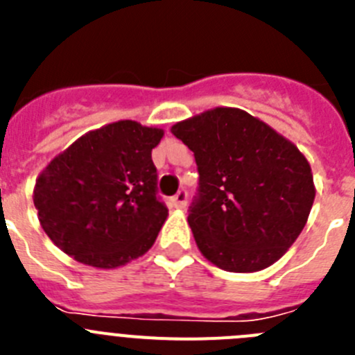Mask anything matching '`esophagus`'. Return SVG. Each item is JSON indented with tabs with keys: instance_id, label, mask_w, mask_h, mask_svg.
<instances>
[{
	"instance_id": "34e87169",
	"label": "esophagus",
	"mask_w": 355,
	"mask_h": 355,
	"mask_svg": "<svg viewBox=\"0 0 355 355\" xmlns=\"http://www.w3.org/2000/svg\"><path fill=\"white\" fill-rule=\"evenodd\" d=\"M187 199H188L187 190H180V192L175 193V196L171 199V206L172 208H184V206H187Z\"/></svg>"
}]
</instances>
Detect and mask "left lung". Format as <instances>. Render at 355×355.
<instances>
[{"label":"left lung","instance_id":"8db88e82","mask_svg":"<svg viewBox=\"0 0 355 355\" xmlns=\"http://www.w3.org/2000/svg\"><path fill=\"white\" fill-rule=\"evenodd\" d=\"M171 131L196 156L199 188L188 224L202 256L227 272H258L277 261L315 200L306 156L238 108L208 110Z\"/></svg>","mask_w":355,"mask_h":355}]
</instances>
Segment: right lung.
Listing matches in <instances>:
<instances>
[{
	"instance_id": "1",
	"label": "right lung",
	"mask_w": 355,
	"mask_h": 355,
	"mask_svg": "<svg viewBox=\"0 0 355 355\" xmlns=\"http://www.w3.org/2000/svg\"><path fill=\"white\" fill-rule=\"evenodd\" d=\"M162 137L159 128L119 121L80 137L44 168L33 205L58 249L117 268L153 247L168 215L150 158Z\"/></svg>"
}]
</instances>
